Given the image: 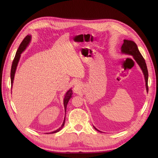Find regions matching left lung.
<instances>
[{
	"instance_id": "left-lung-1",
	"label": "left lung",
	"mask_w": 158,
	"mask_h": 158,
	"mask_svg": "<svg viewBox=\"0 0 158 158\" xmlns=\"http://www.w3.org/2000/svg\"><path fill=\"white\" fill-rule=\"evenodd\" d=\"M121 52L123 54H127L133 56L134 59L136 61L138 64L141 67V69L143 73V74L144 76V79L146 81V90L147 91H148V68L146 66V64L145 62L144 59L142 56L141 54L140 53L136 44L135 43L134 41L131 40H124V43L121 46ZM94 128L101 132L99 130L97 129L94 126Z\"/></svg>"
}]
</instances>
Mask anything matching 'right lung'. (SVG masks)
<instances>
[{
  "label": "right lung",
  "instance_id": "obj_1",
  "mask_svg": "<svg viewBox=\"0 0 158 158\" xmlns=\"http://www.w3.org/2000/svg\"><path fill=\"white\" fill-rule=\"evenodd\" d=\"M31 40V35H27L24 39V40H22V42H21V44H20V46L16 52L15 54V56L13 60L12 64V67H11V71H10V81H11V89L12 87V84H13V82H14V76H15V71H16V68L18 64V62L19 61L20 57V54L21 53H22V52H24V51L26 49V48L27 47V46L29 45L30 41ZM72 89L71 88L67 91L65 95L64 99V110H65V112H66V108H67V105L68 104V102L69 101V99L72 98V94H73V92H72ZM65 117H64V119L63 121V123L62 124V126L57 129V130L51 132H49V133H46V134H53V133H56L59 132V131L61 130V129L63 127V126H64V123H65Z\"/></svg>",
  "mask_w": 158,
  "mask_h": 158
}]
</instances>
